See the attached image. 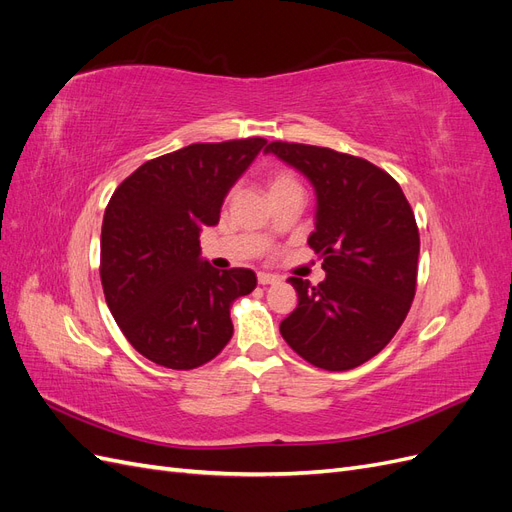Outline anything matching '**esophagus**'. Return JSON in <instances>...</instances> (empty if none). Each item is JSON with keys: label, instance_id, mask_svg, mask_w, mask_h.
<instances>
[{"label": "esophagus", "instance_id": "esophagus-1", "mask_svg": "<svg viewBox=\"0 0 512 512\" xmlns=\"http://www.w3.org/2000/svg\"><path fill=\"white\" fill-rule=\"evenodd\" d=\"M282 280L273 273H258V284L262 286H269V284H280Z\"/></svg>", "mask_w": 512, "mask_h": 512}]
</instances>
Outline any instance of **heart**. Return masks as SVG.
<instances>
[{"label":"heart","mask_w":512,"mask_h":512,"mask_svg":"<svg viewBox=\"0 0 512 512\" xmlns=\"http://www.w3.org/2000/svg\"><path fill=\"white\" fill-rule=\"evenodd\" d=\"M265 181H267V188H269L271 196L288 192V190H301V183L297 181V177H294L286 168L267 170ZM267 235H269V230H267Z\"/></svg>","instance_id":"heart-1"}]
</instances>
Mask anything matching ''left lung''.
<instances>
[{"label": "left lung", "mask_w": 512, "mask_h": 512, "mask_svg": "<svg viewBox=\"0 0 512 512\" xmlns=\"http://www.w3.org/2000/svg\"><path fill=\"white\" fill-rule=\"evenodd\" d=\"M267 153L312 181L316 230L307 243L327 277H290L299 305L282 320L286 344L327 371L363 365L391 342L416 292L418 226L399 183L363 158L275 141Z\"/></svg>", "instance_id": "obj_1"}]
</instances>
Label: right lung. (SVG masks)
<instances>
[{
    "instance_id": "obj_1",
    "label": "right lung",
    "mask_w": 512,
    "mask_h": 512,
    "mask_svg": "<svg viewBox=\"0 0 512 512\" xmlns=\"http://www.w3.org/2000/svg\"><path fill=\"white\" fill-rule=\"evenodd\" d=\"M265 138L194 143L138 166L108 200L100 239L104 297L145 359L196 369L232 337L230 307L256 288L252 269H213L200 232L220 222L228 190Z\"/></svg>"
}]
</instances>
